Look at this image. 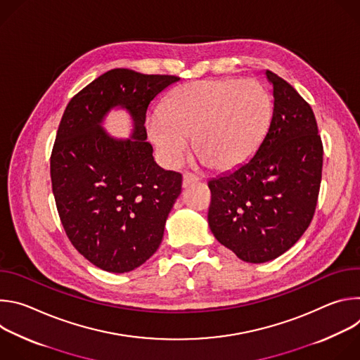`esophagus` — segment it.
Returning a JSON list of instances; mask_svg holds the SVG:
<instances>
[{"label":"esophagus","instance_id":"esophagus-1","mask_svg":"<svg viewBox=\"0 0 360 360\" xmlns=\"http://www.w3.org/2000/svg\"><path fill=\"white\" fill-rule=\"evenodd\" d=\"M198 181H199V178L195 176L193 174H185L184 178H182V186L186 188V186H189V185H192V184H196Z\"/></svg>","mask_w":360,"mask_h":360}]
</instances>
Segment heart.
Here are the masks:
<instances>
[{"instance_id": "obj_1", "label": "heart", "mask_w": 360, "mask_h": 360, "mask_svg": "<svg viewBox=\"0 0 360 360\" xmlns=\"http://www.w3.org/2000/svg\"><path fill=\"white\" fill-rule=\"evenodd\" d=\"M274 101L256 79L189 82L148 118V134L168 165L181 162L193 139L198 158L212 169L245 164L262 143L272 121Z\"/></svg>"}]
</instances>
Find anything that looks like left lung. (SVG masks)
Listing matches in <instances>:
<instances>
[{
	"label": "left lung",
	"mask_w": 360,
	"mask_h": 360,
	"mask_svg": "<svg viewBox=\"0 0 360 360\" xmlns=\"http://www.w3.org/2000/svg\"><path fill=\"white\" fill-rule=\"evenodd\" d=\"M271 127L255 155L208 182L214 236L249 264L272 261L309 226L322 179L323 146L311 105L276 74Z\"/></svg>",
	"instance_id": "8db88e82"
}]
</instances>
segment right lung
I'll list each match as a JSON object with an SVG mask.
<instances>
[{
	"label": "right lung",
	"mask_w": 360,
	"mask_h": 360,
	"mask_svg": "<svg viewBox=\"0 0 360 360\" xmlns=\"http://www.w3.org/2000/svg\"><path fill=\"white\" fill-rule=\"evenodd\" d=\"M176 81L115 68L81 89L64 111L51 153L53 193L71 243L102 271L131 272L161 245L182 175L153 161L143 124L149 102ZM114 108L133 118L127 140L101 127Z\"/></svg>",
	"instance_id": "1"
}]
</instances>
